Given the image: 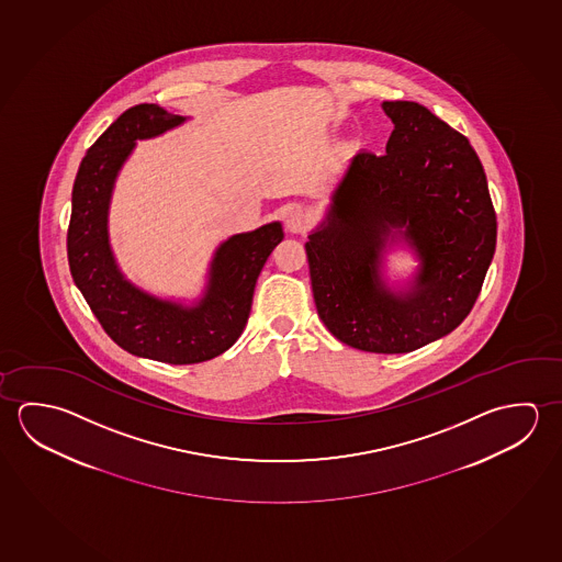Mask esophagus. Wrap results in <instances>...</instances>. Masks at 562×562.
I'll use <instances>...</instances> for the list:
<instances>
[{
    "label": "esophagus",
    "instance_id": "34e87169",
    "mask_svg": "<svg viewBox=\"0 0 562 562\" xmlns=\"http://www.w3.org/2000/svg\"><path fill=\"white\" fill-rule=\"evenodd\" d=\"M285 229L290 233H305L310 229V215L304 210H292L285 215Z\"/></svg>",
    "mask_w": 562,
    "mask_h": 562
}]
</instances>
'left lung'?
I'll list each match as a JSON object with an SVG mask.
<instances>
[{
	"label": "left lung",
	"instance_id": "8db88e82",
	"mask_svg": "<svg viewBox=\"0 0 562 562\" xmlns=\"http://www.w3.org/2000/svg\"><path fill=\"white\" fill-rule=\"evenodd\" d=\"M386 155L360 150L333 192L327 223L305 243L315 307L352 349L412 352L459 327L496 250L486 175L469 138L415 102H384ZM405 228L423 258L415 290L392 295L379 250Z\"/></svg>",
	"mask_w": 562,
	"mask_h": 562
}]
</instances>
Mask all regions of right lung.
<instances>
[{
	"mask_svg": "<svg viewBox=\"0 0 562 562\" xmlns=\"http://www.w3.org/2000/svg\"><path fill=\"white\" fill-rule=\"evenodd\" d=\"M184 117L157 103L123 111L88 148L72 188L68 265L103 331L135 357L195 364L233 347L249 319L258 274L284 239L280 223L225 240L213 258L207 294L195 307L160 302L121 277L108 243V205L121 165L137 138L155 137Z\"/></svg>",
	"mask_w": 562,
	"mask_h": 562,
	"instance_id": "add662e5",
	"label": "right lung"
}]
</instances>
